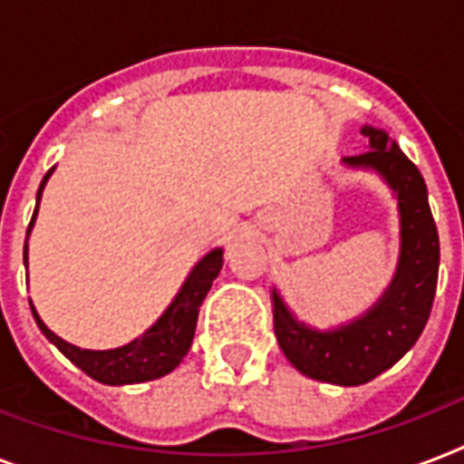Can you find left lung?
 Listing matches in <instances>:
<instances>
[{
	"mask_svg": "<svg viewBox=\"0 0 464 464\" xmlns=\"http://www.w3.org/2000/svg\"><path fill=\"white\" fill-rule=\"evenodd\" d=\"M366 154L342 159L353 170H373L385 180L400 211V260L392 282L363 315L332 330L301 323L279 291L275 298V334L291 366L313 381L363 385L395 366L410 352L431 313L439 282V231L433 224L426 182L385 130L363 125Z\"/></svg>",
	"mask_w": 464,
	"mask_h": 464,
	"instance_id": "8db88e82",
	"label": "left lung"
}]
</instances>
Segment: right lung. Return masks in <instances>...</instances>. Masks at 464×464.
Here are the masks:
<instances>
[{
  "label": "right lung",
  "instance_id": "right-lung-1",
  "mask_svg": "<svg viewBox=\"0 0 464 464\" xmlns=\"http://www.w3.org/2000/svg\"><path fill=\"white\" fill-rule=\"evenodd\" d=\"M53 170L54 168L47 170L38 188V197H35L38 204H35L31 224H28V231H25L24 265H28V236H31L35 217H38L40 197H43V189H45ZM221 267H224V250H221V247H214V250H209V253L204 255L202 260L192 267L188 279L182 282L180 291L175 294L170 305L163 310V315H160L144 334L132 339L130 344L118 346V349L93 352V349H82V346L69 344V342L57 337V334L40 320L38 310H35L33 304L31 310L33 317H35V323H38L40 332H43V334H45V337L50 339V342H53L74 366H79L83 373L91 375L93 381L103 382V385H134V382L156 381V378H163V375H168L170 371H175V368L180 366V361L185 359V353L189 352L192 337H195L199 305H202L204 296L209 294L211 284H214V279L218 276Z\"/></svg>",
  "mask_w": 464,
  "mask_h": 464
}]
</instances>
